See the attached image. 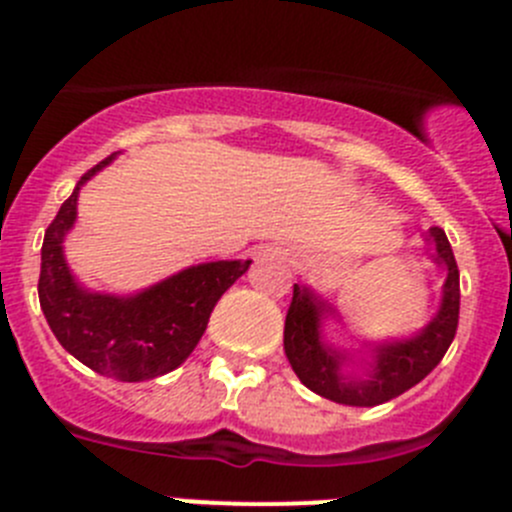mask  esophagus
Segmentation results:
<instances>
[{"mask_svg": "<svg viewBox=\"0 0 512 512\" xmlns=\"http://www.w3.org/2000/svg\"><path fill=\"white\" fill-rule=\"evenodd\" d=\"M269 251H271V248H266V251H264V253H269Z\"/></svg>", "mask_w": 512, "mask_h": 512, "instance_id": "obj_1", "label": "esophagus"}]
</instances>
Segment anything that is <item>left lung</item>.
Wrapping results in <instances>:
<instances>
[{"mask_svg":"<svg viewBox=\"0 0 512 512\" xmlns=\"http://www.w3.org/2000/svg\"><path fill=\"white\" fill-rule=\"evenodd\" d=\"M425 241L433 246L431 261L446 274L438 312L413 336L361 343L356 354H366L361 356V361L367 359L364 374L343 372L354 354L323 338L325 320L341 318L336 307L328 305V300L312 292L307 284H295L284 323V354L307 390L338 405L374 408L408 392L436 369L459 325V269L449 238L441 228L428 230Z\"/></svg>","mask_w":512,"mask_h":512,"instance_id":"left-lung-1","label":"left lung"}]
</instances>
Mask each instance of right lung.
Wrapping results in <instances>:
<instances>
[{
	"label": "right lung",
	"mask_w": 512,
	"mask_h": 512,
	"mask_svg": "<svg viewBox=\"0 0 512 512\" xmlns=\"http://www.w3.org/2000/svg\"><path fill=\"white\" fill-rule=\"evenodd\" d=\"M115 158L112 153L81 176L45 230L38 297L53 336L74 359L102 377L143 382L187 361L205 333L212 307L246 274L251 261L187 266L135 295H104L84 287L66 264L63 241L76 223L81 187Z\"/></svg>",
	"instance_id": "1"
}]
</instances>
